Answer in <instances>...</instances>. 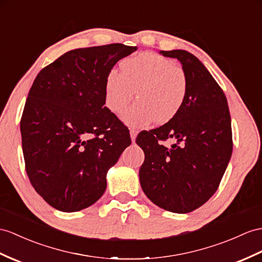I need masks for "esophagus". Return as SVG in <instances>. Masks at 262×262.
Returning <instances> with one entry per match:
<instances>
[{
  "label": "esophagus",
  "mask_w": 262,
  "mask_h": 262,
  "mask_svg": "<svg viewBox=\"0 0 262 262\" xmlns=\"http://www.w3.org/2000/svg\"><path fill=\"white\" fill-rule=\"evenodd\" d=\"M137 135H138V131H137L136 129H131V130H130V137H131L132 142H135V141H136Z\"/></svg>",
  "instance_id": "34e87169"
}]
</instances>
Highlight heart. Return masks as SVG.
Here are the masks:
<instances>
[{
	"label": "heart",
	"mask_w": 262,
	"mask_h": 262,
	"mask_svg": "<svg viewBox=\"0 0 262 262\" xmlns=\"http://www.w3.org/2000/svg\"><path fill=\"white\" fill-rule=\"evenodd\" d=\"M189 83L177 63L155 53H140L120 63V73L111 71L104 82V104L119 114L135 97L138 101L123 113L126 124L141 127L152 121L167 123L182 109Z\"/></svg>",
	"instance_id": "b5f03b06"
}]
</instances>
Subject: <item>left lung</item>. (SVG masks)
Returning a JSON list of instances; mask_svg holds the SVG:
<instances>
[{
  "instance_id": "1",
  "label": "left lung",
  "mask_w": 262,
  "mask_h": 262,
  "mask_svg": "<svg viewBox=\"0 0 262 262\" xmlns=\"http://www.w3.org/2000/svg\"><path fill=\"white\" fill-rule=\"evenodd\" d=\"M160 53L181 62L188 95L173 119L138 136L144 152L140 184L158 207L188 213L205 205L219 187L232 153L231 118L222 89L198 57L183 50ZM171 137L177 143L167 148L161 141Z\"/></svg>"
}]
</instances>
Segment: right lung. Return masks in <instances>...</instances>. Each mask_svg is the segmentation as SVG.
Here are the masks:
<instances>
[{
	"label": "right lung",
	"instance_id": "right-lung-1",
	"mask_svg": "<svg viewBox=\"0 0 262 262\" xmlns=\"http://www.w3.org/2000/svg\"><path fill=\"white\" fill-rule=\"evenodd\" d=\"M137 49H75L36 75L21 118L22 149L30 182L51 207L80 211L104 193L107 170L131 144L126 127L104 106V82Z\"/></svg>",
	"mask_w": 262,
	"mask_h": 262
}]
</instances>
